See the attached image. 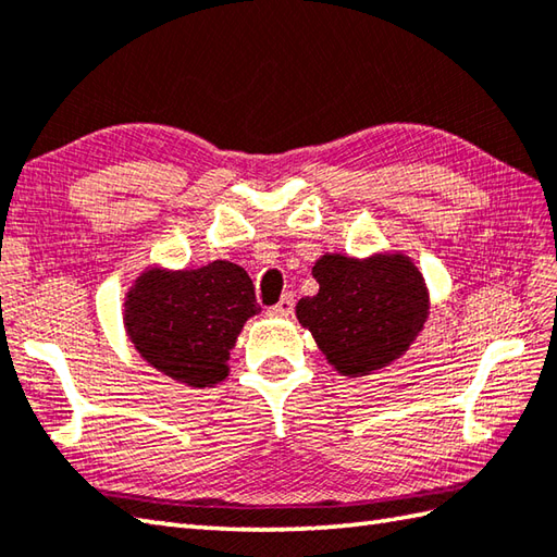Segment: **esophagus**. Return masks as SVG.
I'll list each match as a JSON object with an SVG mask.
<instances>
[{
    "mask_svg": "<svg viewBox=\"0 0 557 557\" xmlns=\"http://www.w3.org/2000/svg\"><path fill=\"white\" fill-rule=\"evenodd\" d=\"M294 311V294H285L275 306L270 309V315H280V318H287Z\"/></svg>",
    "mask_w": 557,
    "mask_h": 557,
    "instance_id": "1",
    "label": "esophagus"
}]
</instances>
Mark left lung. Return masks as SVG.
I'll return each instance as SVG.
<instances>
[{
	"label": "left lung",
	"mask_w": 557,
	"mask_h": 557,
	"mask_svg": "<svg viewBox=\"0 0 557 557\" xmlns=\"http://www.w3.org/2000/svg\"><path fill=\"white\" fill-rule=\"evenodd\" d=\"M315 297L297 304L299 323L313 335L327 363L359 377L393 363L419 337L431 297L421 270L405 253L315 260Z\"/></svg>",
	"instance_id": "left-lung-1"
}]
</instances>
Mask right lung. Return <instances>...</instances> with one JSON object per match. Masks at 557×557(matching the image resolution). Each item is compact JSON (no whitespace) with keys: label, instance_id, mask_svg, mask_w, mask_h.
Returning a JSON list of instances; mask_svg holds the SVG:
<instances>
[{"label":"right lung","instance_id":"add662e5","mask_svg":"<svg viewBox=\"0 0 557 557\" xmlns=\"http://www.w3.org/2000/svg\"><path fill=\"white\" fill-rule=\"evenodd\" d=\"M253 282L230 263L146 268L124 299V327L140 359L176 383L212 387L230 375V351L256 315Z\"/></svg>","mask_w":557,"mask_h":557}]
</instances>
